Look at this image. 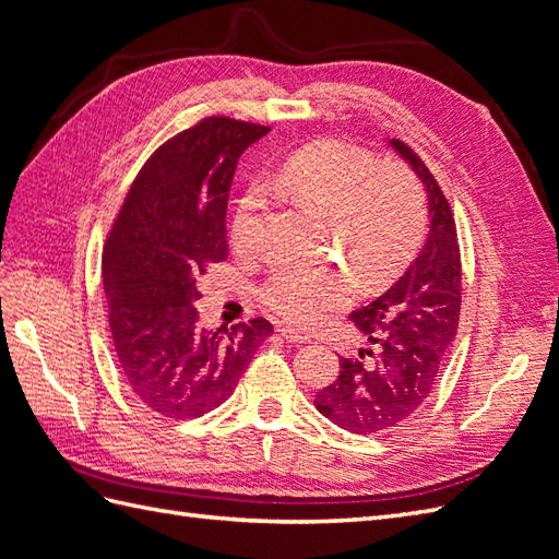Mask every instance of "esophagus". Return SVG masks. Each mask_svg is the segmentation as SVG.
Instances as JSON below:
<instances>
[{
	"label": "esophagus",
	"instance_id": "obj_1",
	"mask_svg": "<svg viewBox=\"0 0 559 559\" xmlns=\"http://www.w3.org/2000/svg\"><path fill=\"white\" fill-rule=\"evenodd\" d=\"M277 331L282 333V337H286L289 343H310V335L302 333V331H296L292 326H277Z\"/></svg>",
	"mask_w": 559,
	"mask_h": 559
}]
</instances>
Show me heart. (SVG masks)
I'll return each mask as SVG.
<instances>
[{
    "instance_id": "1",
    "label": "heart",
    "mask_w": 559,
    "mask_h": 559,
    "mask_svg": "<svg viewBox=\"0 0 559 559\" xmlns=\"http://www.w3.org/2000/svg\"><path fill=\"white\" fill-rule=\"evenodd\" d=\"M280 191L331 216L337 242L368 280L408 261L425 235V195L411 170L378 165L370 151L343 140H319L284 158L270 177ZM263 207V191L249 189L233 214L230 240L249 249ZM357 289L352 273L326 261L280 259L261 284L267 310L296 326H312Z\"/></svg>"
}]
</instances>
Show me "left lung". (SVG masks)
I'll list each match as a JSON object with an SVG mask.
<instances>
[{
	"label": "left lung",
	"mask_w": 559,
	"mask_h": 559,
	"mask_svg": "<svg viewBox=\"0 0 559 559\" xmlns=\"http://www.w3.org/2000/svg\"><path fill=\"white\" fill-rule=\"evenodd\" d=\"M425 183L429 233L415 261L389 289L354 310L364 335L357 359H341L335 382L314 396L317 411L349 433L373 436L408 419L441 376L462 306V261L452 210L413 148L389 140Z\"/></svg>",
	"instance_id": "1"
}]
</instances>
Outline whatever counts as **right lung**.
Segmentation results:
<instances>
[{"mask_svg": "<svg viewBox=\"0 0 559 559\" xmlns=\"http://www.w3.org/2000/svg\"><path fill=\"white\" fill-rule=\"evenodd\" d=\"M270 128L212 116L167 140L134 177L103 253L118 370L144 408L191 419L238 386L273 324L207 331L198 275L228 257V189L245 148Z\"/></svg>", "mask_w": 559, "mask_h": 559, "instance_id": "right-lung-1", "label": "right lung"}]
</instances>
